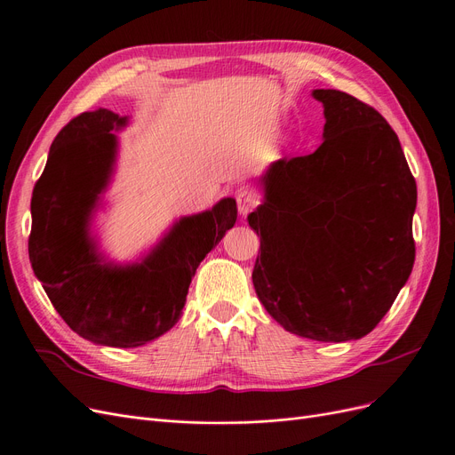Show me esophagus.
<instances>
[{"instance_id":"esophagus-1","label":"esophagus","mask_w":455,"mask_h":455,"mask_svg":"<svg viewBox=\"0 0 455 455\" xmlns=\"http://www.w3.org/2000/svg\"><path fill=\"white\" fill-rule=\"evenodd\" d=\"M236 202H238V210L240 213L245 217L247 213L253 212L257 206H259V195L253 191V189H240L236 193Z\"/></svg>"}]
</instances>
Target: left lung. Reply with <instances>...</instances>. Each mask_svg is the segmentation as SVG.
Wrapping results in <instances>:
<instances>
[{"label":"left lung","mask_w":455,"mask_h":455,"mask_svg":"<svg viewBox=\"0 0 455 455\" xmlns=\"http://www.w3.org/2000/svg\"><path fill=\"white\" fill-rule=\"evenodd\" d=\"M323 144L270 164L247 221L260 236L253 284L301 338L360 339L388 313L414 264L416 181L394 129L339 90H315Z\"/></svg>","instance_id":"obj_1"}]
</instances>
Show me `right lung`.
Wrapping results in <instances>:
<instances>
[{
	"label": "right lung",
	"mask_w": 455,
	"mask_h": 455,
	"mask_svg": "<svg viewBox=\"0 0 455 455\" xmlns=\"http://www.w3.org/2000/svg\"><path fill=\"white\" fill-rule=\"evenodd\" d=\"M127 117L99 108L67 124L50 146L31 196L29 260L60 316L80 338L131 348L171 330L181 316L198 264L236 223L234 198L181 217L134 264L97 253L90 221L117 156L112 131Z\"/></svg>",
	"instance_id": "1"
}]
</instances>
